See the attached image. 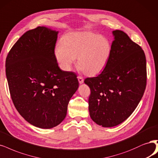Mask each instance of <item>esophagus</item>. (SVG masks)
I'll use <instances>...</instances> for the list:
<instances>
[{
    "label": "esophagus",
    "mask_w": 158,
    "mask_h": 158,
    "mask_svg": "<svg viewBox=\"0 0 158 158\" xmlns=\"http://www.w3.org/2000/svg\"><path fill=\"white\" fill-rule=\"evenodd\" d=\"M78 81H79V83H80V84L84 83V79H83L82 77H78Z\"/></svg>",
    "instance_id": "34e87169"
}]
</instances>
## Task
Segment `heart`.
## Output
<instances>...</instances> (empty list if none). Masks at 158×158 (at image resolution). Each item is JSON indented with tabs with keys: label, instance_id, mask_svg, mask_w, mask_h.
Wrapping results in <instances>:
<instances>
[{
	"label": "heart",
	"instance_id": "b5f03b06",
	"mask_svg": "<svg viewBox=\"0 0 158 158\" xmlns=\"http://www.w3.org/2000/svg\"><path fill=\"white\" fill-rule=\"evenodd\" d=\"M54 53L64 71L71 70L77 57L78 70L94 77L105 69L112 53V44L106 37L92 32H72L57 43Z\"/></svg>",
	"mask_w": 158,
	"mask_h": 158
}]
</instances>
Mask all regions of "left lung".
<instances>
[{"mask_svg":"<svg viewBox=\"0 0 158 158\" xmlns=\"http://www.w3.org/2000/svg\"><path fill=\"white\" fill-rule=\"evenodd\" d=\"M114 41L109 61L97 77L84 83L91 89V118L104 127L116 126L133 112L143 96L146 84L144 51L122 31H112Z\"/></svg>","mask_w":158,"mask_h":158,"instance_id":"1","label":"left lung"}]
</instances>
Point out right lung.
Masks as SVG:
<instances>
[{
    "label": "right lung",
    "instance_id": "right-lung-1",
    "mask_svg": "<svg viewBox=\"0 0 158 158\" xmlns=\"http://www.w3.org/2000/svg\"><path fill=\"white\" fill-rule=\"evenodd\" d=\"M58 33L44 26L27 31L6 60L15 108L27 122L41 129L53 128L63 121L79 87L77 75L58 67L54 53Z\"/></svg>",
    "mask_w": 158,
    "mask_h": 158
}]
</instances>
